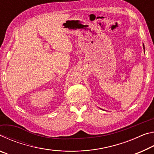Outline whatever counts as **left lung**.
Segmentation results:
<instances>
[{
    "label": "left lung",
    "instance_id": "8db88e82",
    "mask_svg": "<svg viewBox=\"0 0 154 154\" xmlns=\"http://www.w3.org/2000/svg\"><path fill=\"white\" fill-rule=\"evenodd\" d=\"M143 49H145V47H144V45H143Z\"/></svg>",
    "mask_w": 154,
    "mask_h": 154
}]
</instances>
